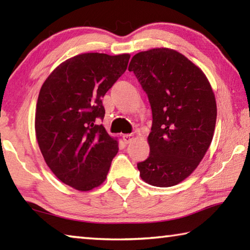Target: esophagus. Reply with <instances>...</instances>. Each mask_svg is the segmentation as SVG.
Instances as JSON below:
<instances>
[{"instance_id": "34e87169", "label": "esophagus", "mask_w": 250, "mask_h": 250, "mask_svg": "<svg viewBox=\"0 0 250 250\" xmlns=\"http://www.w3.org/2000/svg\"><path fill=\"white\" fill-rule=\"evenodd\" d=\"M122 139H124V142L125 143V145H129V143H131L134 140V135L133 134H124L122 135Z\"/></svg>"}]
</instances>
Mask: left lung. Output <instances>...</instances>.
<instances>
[{"label": "left lung", "instance_id": "left-lung-1", "mask_svg": "<svg viewBox=\"0 0 250 250\" xmlns=\"http://www.w3.org/2000/svg\"><path fill=\"white\" fill-rule=\"evenodd\" d=\"M152 109L150 153L138 163L146 183L168 188L194 172L213 140L217 107L200 67L175 49L160 47L135 54L129 65Z\"/></svg>", "mask_w": 250, "mask_h": 250}]
</instances>
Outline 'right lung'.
Returning a JSON list of instances; mask_svg holds the SVG:
<instances>
[{
    "instance_id": "right-lung-1",
    "label": "right lung",
    "mask_w": 250,
    "mask_h": 250,
    "mask_svg": "<svg viewBox=\"0 0 250 250\" xmlns=\"http://www.w3.org/2000/svg\"><path fill=\"white\" fill-rule=\"evenodd\" d=\"M130 54H79L62 62L42 86L36 104L35 134L55 176L87 192L107 179L118 153V138L103 125V99L125 73Z\"/></svg>"
}]
</instances>
